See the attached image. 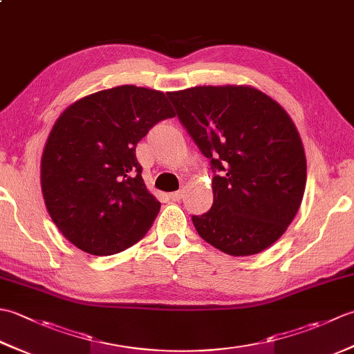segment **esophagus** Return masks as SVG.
<instances>
[{
	"label": "esophagus",
	"instance_id": "esophagus-1",
	"mask_svg": "<svg viewBox=\"0 0 354 354\" xmlns=\"http://www.w3.org/2000/svg\"><path fill=\"white\" fill-rule=\"evenodd\" d=\"M170 196V199L171 201H175V202H178V201H181L183 198H184V190H179V192H173V193H170L169 194Z\"/></svg>",
	"mask_w": 354,
	"mask_h": 354
}]
</instances>
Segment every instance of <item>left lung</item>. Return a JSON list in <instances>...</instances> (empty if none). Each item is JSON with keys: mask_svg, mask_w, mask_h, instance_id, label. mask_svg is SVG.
Instances as JSON below:
<instances>
[{"mask_svg": "<svg viewBox=\"0 0 354 354\" xmlns=\"http://www.w3.org/2000/svg\"><path fill=\"white\" fill-rule=\"evenodd\" d=\"M179 122L213 170V205L192 221L230 255H252L283 236L306 189V155L280 104L251 86L169 93Z\"/></svg>", "mask_w": 354, "mask_h": 354, "instance_id": "1", "label": "left lung"}]
</instances>
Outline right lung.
<instances>
[{"mask_svg":"<svg viewBox=\"0 0 354 354\" xmlns=\"http://www.w3.org/2000/svg\"><path fill=\"white\" fill-rule=\"evenodd\" d=\"M171 117L164 93L123 85L84 97L57 118L41 187L53 222L74 246L112 255L146 236L161 204L146 189L135 147Z\"/></svg>","mask_w":354,"mask_h":354,"instance_id":"right-lung-1","label":"right lung"}]
</instances>
